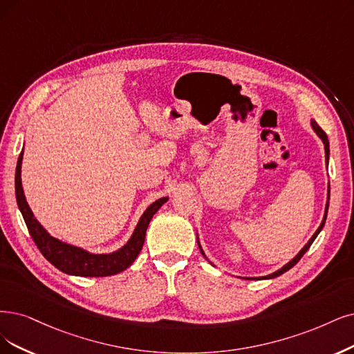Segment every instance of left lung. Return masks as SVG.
<instances>
[{"instance_id": "obj_1", "label": "left lung", "mask_w": 354, "mask_h": 354, "mask_svg": "<svg viewBox=\"0 0 354 354\" xmlns=\"http://www.w3.org/2000/svg\"><path fill=\"white\" fill-rule=\"evenodd\" d=\"M310 125H312V128H313V131H315L317 133V136L322 140V142H324V149H325V163H326V166H328V159H330V141H328V137H326V134L324 133L322 131V128L315 122V121H310ZM328 205H330V187H328V198H326V205H325V214H324V218H322V221H321V225H319V227L317 229V232L312 234V238L308 241V243L302 248V250L299 251V254L292 259V261H289V263H287L286 266H283L280 270H277V271H274L272 274H268V276H264V277H258V279H264V280H268V279H276V277H279V276H281L283 272H286V271H289L292 267H295L297 263H299V259L302 258L304 255H305V252L309 250L310 248V245L313 243V241L317 239V236L319 234V232L322 230V227H324V225H325V220H326V213H328ZM197 242H198V246H200V251H201V254L205 257V254H204V251L201 250V245H200V241H198V238H197ZM207 258V257H205ZM246 280H252V279H246Z\"/></svg>"}]
</instances>
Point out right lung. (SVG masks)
I'll use <instances>...</instances> for the list:
<instances>
[{
  "instance_id": "add662e5",
  "label": "right lung",
  "mask_w": 354,
  "mask_h": 354,
  "mask_svg": "<svg viewBox=\"0 0 354 354\" xmlns=\"http://www.w3.org/2000/svg\"><path fill=\"white\" fill-rule=\"evenodd\" d=\"M21 160L23 150L19 156L16 167V200L19 210L21 212L26 226H28L30 236L41 254L52 266H55L59 271L65 274H70V276L106 277L127 270L134 263L141 251L150 220L157 213V210L169 200L167 197H163L147 207V210L140 217L129 241L122 248H120V250L111 254H91L83 250V248H77L74 245L65 243L54 236H50L44 229V226L36 220L28 201H26L21 187Z\"/></svg>"
}]
</instances>
